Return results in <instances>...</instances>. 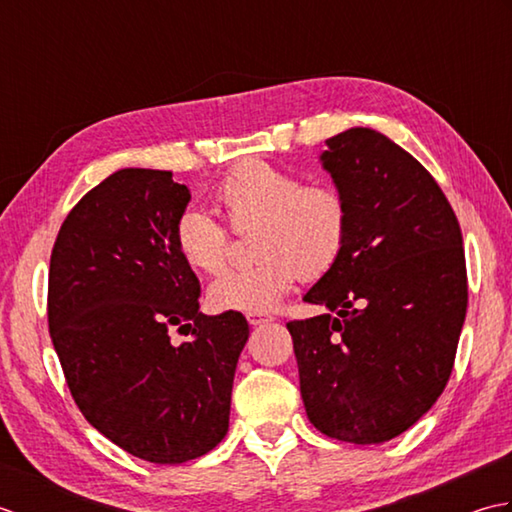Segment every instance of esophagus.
Listing matches in <instances>:
<instances>
[{
  "instance_id": "obj_1",
  "label": "esophagus",
  "mask_w": 512,
  "mask_h": 512,
  "mask_svg": "<svg viewBox=\"0 0 512 512\" xmlns=\"http://www.w3.org/2000/svg\"><path fill=\"white\" fill-rule=\"evenodd\" d=\"M246 319H248L250 325H253V328H257V325H264V323L273 321V317H270V314H262V312H248Z\"/></svg>"
}]
</instances>
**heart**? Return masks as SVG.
Wrapping results in <instances>:
<instances>
[{
  "mask_svg": "<svg viewBox=\"0 0 512 512\" xmlns=\"http://www.w3.org/2000/svg\"><path fill=\"white\" fill-rule=\"evenodd\" d=\"M215 202L235 231H250L255 264L228 270L206 292L220 312H270L297 279H317L339 262L347 239V206L328 184H303L292 171L250 158L217 184ZM173 242L184 264L220 273L228 257V231L202 209L182 211Z\"/></svg>",
  "mask_w": 512,
  "mask_h": 512,
  "instance_id": "1",
  "label": "heart"
}]
</instances>
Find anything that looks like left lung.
<instances>
[{
	"instance_id": "1",
	"label": "left lung",
	"mask_w": 512,
	"mask_h": 512,
	"mask_svg": "<svg viewBox=\"0 0 512 512\" xmlns=\"http://www.w3.org/2000/svg\"><path fill=\"white\" fill-rule=\"evenodd\" d=\"M323 169L347 206L345 248L290 321L310 422L341 442L400 436L447 387L469 303L449 200L394 140L352 127L325 140Z\"/></svg>"
}]
</instances>
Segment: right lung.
I'll list each match as a JSON object with an SVG mask.
<instances>
[{"mask_svg": "<svg viewBox=\"0 0 512 512\" xmlns=\"http://www.w3.org/2000/svg\"><path fill=\"white\" fill-rule=\"evenodd\" d=\"M189 200L171 171L121 169L68 213L50 255V339L76 407L154 464L222 442L248 341L242 312H200V281L173 242ZM173 327L190 339L173 344Z\"/></svg>", "mask_w": 512, "mask_h": 512, "instance_id": "add662e5", "label": "right lung"}]
</instances>
